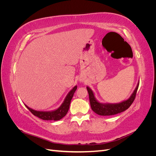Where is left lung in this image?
I'll return each mask as SVG.
<instances>
[{
    "instance_id": "left-lung-1",
    "label": "left lung",
    "mask_w": 156,
    "mask_h": 156,
    "mask_svg": "<svg viewBox=\"0 0 156 156\" xmlns=\"http://www.w3.org/2000/svg\"><path fill=\"white\" fill-rule=\"evenodd\" d=\"M139 82H138L137 85L134 90L133 92L132 93L127 100L116 103H104L98 101L94 96V93L92 90V89L88 87H87L92 110L96 114L101 116L115 115L118 113H120L126 111L133 102L139 87Z\"/></svg>"
}]
</instances>
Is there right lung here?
Returning <instances> with one entry per match:
<instances>
[{"mask_svg":"<svg viewBox=\"0 0 156 156\" xmlns=\"http://www.w3.org/2000/svg\"><path fill=\"white\" fill-rule=\"evenodd\" d=\"M77 86H75L71 90L68 92L67 96H66L63 103L61 105L56 109L49 111H36L34 109L28 107L25 105L26 107L29 109L34 116L40 118L44 120H59L62 119L64 116H66L69 110L71 100L73 96V94L77 90Z\"/></svg>","mask_w":156,"mask_h":156,"instance_id":"1","label":"right lung"}]
</instances>
